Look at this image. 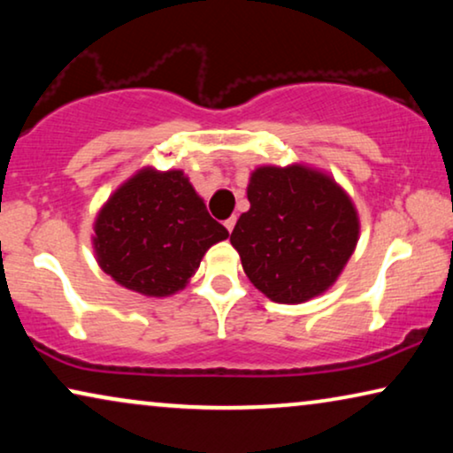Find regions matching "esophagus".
Segmentation results:
<instances>
[{"instance_id": "obj_1", "label": "esophagus", "mask_w": 453, "mask_h": 453, "mask_svg": "<svg viewBox=\"0 0 453 453\" xmlns=\"http://www.w3.org/2000/svg\"><path fill=\"white\" fill-rule=\"evenodd\" d=\"M234 222H237V219H234V216H231V219L225 220V226H226V231H228V233H233V228H234Z\"/></svg>"}]
</instances>
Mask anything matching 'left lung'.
<instances>
[{"mask_svg":"<svg viewBox=\"0 0 453 453\" xmlns=\"http://www.w3.org/2000/svg\"><path fill=\"white\" fill-rule=\"evenodd\" d=\"M250 210L231 243L253 287L274 303L324 295L355 253L361 222L350 196L319 169L264 165L247 185Z\"/></svg>","mask_w":453,"mask_h":453,"instance_id":"1","label":"left lung"}]
</instances>
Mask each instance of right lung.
Returning <instances> with one entry per match:
<instances>
[{
    "label": "right lung",
    "mask_w": 453,
    "mask_h": 453,
    "mask_svg": "<svg viewBox=\"0 0 453 453\" xmlns=\"http://www.w3.org/2000/svg\"><path fill=\"white\" fill-rule=\"evenodd\" d=\"M226 237L183 171L144 166L98 210L92 247L117 284L160 299L183 290L203 253Z\"/></svg>",
    "instance_id": "1"
}]
</instances>
